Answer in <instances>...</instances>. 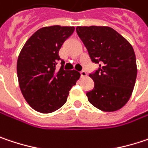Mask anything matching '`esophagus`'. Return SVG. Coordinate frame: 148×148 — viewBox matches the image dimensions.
<instances>
[{"mask_svg": "<svg viewBox=\"0 0 148 148\" xmlns=\"http://www.w3.org/2000/svg\"><path fill=\"white\" fill-rule=\"evenodd\" d=\"M80 74H81V77H86L88 76V73L86 72V71H82L80 72Z\"/></svg>", "mask_w": 148, "mask_h": 148, "instance_id": "34e87169", "label": "esophagus"}]
</instances>
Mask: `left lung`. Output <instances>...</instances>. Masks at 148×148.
<instances>
[{"label": "left lung", "instance_id": "obj_1", "mask_svg": "<svg viewBox=\"0 0 148 148\" xmlns=\"http://www.w3.org/2000/svg\"><path fill=\"white\" fill-rule=\"evenodd\" d=\"M76 30L91 60L99 65L89 74L94 82L93 89L87 92L90 103L104 112L121 109L132 96L137 74L132 45L110 27H77Z\"/></svg>", "mask_w": 148, "mask_h": 148}]
</instances>
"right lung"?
I'll return each mask as SVG.
<instances>
[{
  "mask_svg": "<svg viewBox=\"0 0 148 148\" xmlns=\"http://www.w3.org/2000/svg\"><path fill=\"white\" fill-rule=\"evenodd\" d=\"M74 27H44L29 38L16 63L21 92L27 103L40 113L57 110L67 100L69 91L80 78L78 71L63 69L59 56L63 43L74 32ZM62 66L55 71L57 62Z\"/></svg>",
  "mask_w": 148,
  "mask_h": 148,
  "instance_id": "right-lung-1",
  "label": "right lung"
}]
</instances>
